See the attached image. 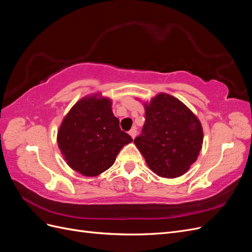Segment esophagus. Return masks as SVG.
I'll use <instances>...</instances> for the list:
<instances>
[{
	"label": "esophagus",
	"mask_w": 252,
	"mask_h": 252,
	"mask_svg": "<svg viewBox=\"0 0 252 252\" xmlns=\"http://www.w3.org/2000/svg\"><path fill=\"white\" fill-rule=\"evenodd\" d=\"M129 135H130L131 136V138L132 139H134L135 138V136H136V129L135 128H132V129H130V130H129Z\"/></svg>",
	"instance_id": "1"
}]
</instances>
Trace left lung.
<instances>
[{
  "instance_id": "left-lung-1",
  "label": "left lung",
  "mask_w": 252,
  "mask_h": 252,
  "mask_svg": "<svg viewBox=\"0 0 252 252\" xmlns=\"http://www.w3.org/2000/svg\"><path fill=\"white\" fill-rule=\"evenodd\" d=\"M142 134L134 139L149 168L162 178L187 172L203 144L200 121L178 98L159 94L145 104Z\"/></svg>"
}]
</instances>
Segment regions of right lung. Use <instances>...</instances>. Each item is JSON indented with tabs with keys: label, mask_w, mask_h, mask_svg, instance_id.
I'll use <instances>...</instances> for the list:
<instances>
[{
	"label": "right lung",
	"mask_w": 252,
	"mask_h": 252,
	"mask_svg": "<svg viewBox=\"0 0 252 252\" xmlns=\"http://www.w3.org/2000/svg\"><path fill=\"white\" fill-rule=\"evenodd\" d=\"M111 100L83 97L64 118L58 131L59 148L73 170L96 177L112 166L120 150L132 142L113 116Z\"/></svg>",
	"instance_id": "obj_1"
}]
</instances>
